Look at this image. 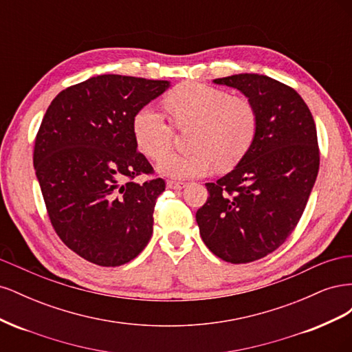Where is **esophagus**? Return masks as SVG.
<instances>
[{
	"label": "esophagus",
	"mask_w": 352,
	"mask_h": 352,
	"mask_svg": "<svg viewBox=\"0 0 352 352\" xmlns=\"http://www.w3.org/2000/svg\"><path fill=\"white\" fill-rule=\"evenodd\" d=\"M166 185L168 189H176V190H180L186 186L185 182H176V180H167Z\"/></svg>",
	"instance_id": "1"
}]
</instances>
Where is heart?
I'll return each mask as SVG.
<instances>
[{
  "label": "heart",
  "instance_id": "obj_1",
  "mask_svg": "<svg viewBox=\"0 0 352 352\" xmlns=\"http://www.w3.org/2000/svg\"><path fill=\"white\" fill-rule=\"evenodd\" d=\"M166 107L177 126L195 123L190 153H167L173 129L154 105L146 104L132 120L138 148L158 158L157 170L175 179L208 175L214 164L225 170L238 164L257 133L258 117L254 105L242 97H230L220 88L202 82L180 83L166 97Z\"/></svg>",
  "mask_w": 352,
  "mask_h": 352
}]
</instances>
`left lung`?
I'll return each instance as SVG.
<instances>
[{
  "instance_id": "8db88e82",
  "label": "left lung",
  "mask_w": 352,
  "mask_h": 352,
  "mask_svg": "<svg viewBox=\"0 0 352 352\" xmlns=\"http://www.w3.org/2000/svg\"><path fill=\"white\" fill-rule=\"evenodd\" d=\"M241 91L255 107L257 133L230 173L206 184L199 235L219 258L241 264L278 250L300 221L318 173L316 123L287 85L257 73L212 80Z\"/></svg>"
}]
</instances>
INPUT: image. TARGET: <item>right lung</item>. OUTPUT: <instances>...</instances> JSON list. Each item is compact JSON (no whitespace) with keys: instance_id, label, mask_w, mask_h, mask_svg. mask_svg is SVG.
<instances>
[{"instance_id":"obj_1","label":"right lung","mask_w":352,"mask_h":352,"mask_svg":"<svg viewBox=\"0 0 352 352\" xmlns=\"http://www.w3.org/2000/svg\"><path fill=\"white\" fill-rule=\"evenodd\" d=\"M168 80L98 74L61 91L42 119L34 167L51 225L82 258L102 267L133 260L153 235L163 179L138 153L135 113L160 97Z\"/></svg>"}]
</instances>
